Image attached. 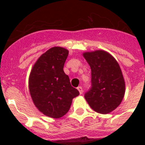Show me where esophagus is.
Returning <instances> with one entry per match:
<instances>
[{
	"instance_id": "obj_1",
	"label": "esophagus",
	"mask_w": 145,
	"mask_h": 145,
	"mask_svg": "<svg viewBox=\"0 0 145 145\" xmlns=\"http://www.w3.org/2000/svg\"><path fill=\"white\" fill-rule=\"evenodd\" d=\"M77 89L78 90L80 94H82V93H83V91H83V88H82L81 86H78V88H77Z\"/></svg>"
}]
</instances>
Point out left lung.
I'll list each match as a JSON object with an SVG mask.
<instances>
[{
  "label": "left lung",
  "instance_id": "obj_1",
  "mask_svg": "<svg viewBox=\"0 0 145 145\" xmlns=\"http://www.w3.org/2000/svg\"><path fill=\"white\" fill-rule=\"evenodd\" d=\"M91 70V88L84 97L93 110L107 114L119 106L125 93V81L116 59L102 50L85 52Z\"/></svg>",
  "mask_w": 145,
  "mask_h": 145
}]
</instances>
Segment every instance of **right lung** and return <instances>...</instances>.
<instances>
[{
  "instance_id": "obj_1",
  "label": "right lung",
  "mask_w": 145,
  "mask_h": 145,
  "mask_svg": "<svg viewBox=\"0 0 145 145\" xmlns=\"http://www.w3.org/2000/svg\"><path fill=\"white\" fill-rule=\"evenodd\" d=\"M68 53L61 47L51 48L38 58L29 75V93L35 105L53 118L65 116L72 99L79 95L63 70Z\"/></svg>"
}]
</instances>
